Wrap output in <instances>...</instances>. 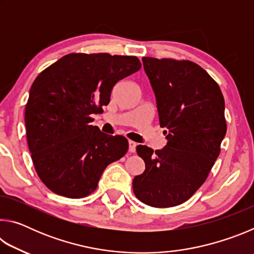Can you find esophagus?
Instances as JSON below:
<instances>
[{"label": "esophagus", "instance_id": "esophagus-1", "mask_svg": "<svg viewBox=\"0 0 254 254\" xmlns=\"http://www.w3.org/2000/svg\"><path fill=\"white\" fill-rule=\"evenodd\" d=\"M137 143H135L134 141H128V151L130 152H135V148H136Z\"/></svg>", "mask_w": 254, "mask_h": 254}]
</instances>
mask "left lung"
I'll use <instances>...</instances> for the list:
<instances>
[{
	"label": "left lung",
	"instance_id": "1",
	"mask_svg": "<svg viewBox=\"0 0 254 254\" xmlns=\"http://www.w3.org/2000/svg\"><path fill=\"white\" fill-rule=\"evenodd\" d=\"M168 140L162 150L137 145L143 174L133 179L136 198L173 207L190 198L207 178L226 133L224 97L216 81L189 60L143 57Z\"/></svg>",
	"mask_w": 254,
	"mask_h": 254
}]
</instances>
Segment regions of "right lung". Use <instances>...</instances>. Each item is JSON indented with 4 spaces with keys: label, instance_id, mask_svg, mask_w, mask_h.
<instances>
[{
    "label": "right lung",
    "instance_id": "right-lung-1",
    "mask_svg": "<svg viewBox=\"0 0 254 254\" xmlns=\"http://www.w3.org/2000/svg\"><path fill=\"white\" fill-rule=\"evenodd\" d=\"M140 68L134 56L69 54L38 75L24 121L34 169L51 191L68 198L92 194L106 167L127 153L126 137L101 132L91 115Z\"/></svg>",
    "mask_w": 254,
    "mask_h": 254
}]
</instances>
